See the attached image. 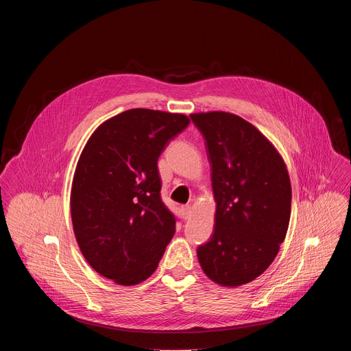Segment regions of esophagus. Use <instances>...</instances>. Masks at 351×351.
<instances>
[{"mask_svg": "<svg viewBox=\"0 0 351 351\" xmlns=\"http://www.w3.org/2000/svg\"><path fill=\"white\" fill-rule=\"evenodd\" d=\"M180 213H182L183 219H190V217H191V207L190 206H183L180 208Z\"/></svg>", "mask_w": 351, "mask_h": 351, "instance_id": "obj_1", "label": "esophagus"}]
</instances>
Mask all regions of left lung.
I'll use <instances>...</instances> for the list:
<instances>
[{
  "label": "left lung",
  "instance_id": "8db88e82",
  "mask_svg": "<svg viewBox=\"0 0 351 351\" xmlns=\"http://www.w3.org/2000/svg\"><path fill=\"white\" fill-rule=\"evenodd\" d=\"M203 133L215 199L213 237L197 248L217 285L237 287L275 260L291 210V184L276 147L250 122L225 111L190 115Z\"/></svg>",
  "mask_w": 351,
  "mask_h": 351
}]
</instances>
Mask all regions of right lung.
Wrapping results in <instances>:
<instances>
[{
	"instance_id": "right-lung-1",
	"label": "right lung",
	"mask_w": 351,
	"mask_h": 351,
	"mask_svg": "<svg viewBox=\"0 0 351 351\" xmlns=\"http://www.w3.org/2000/svg\"><path fill=\"white\" fill-rule=\"evenodd\" d=\"M189 122L183 114L128 110L99 125L79 157L71 190L75 237L90 267L118 285L152 276L175 234L157 161Z\"/></svg>"
}]
</instances>
